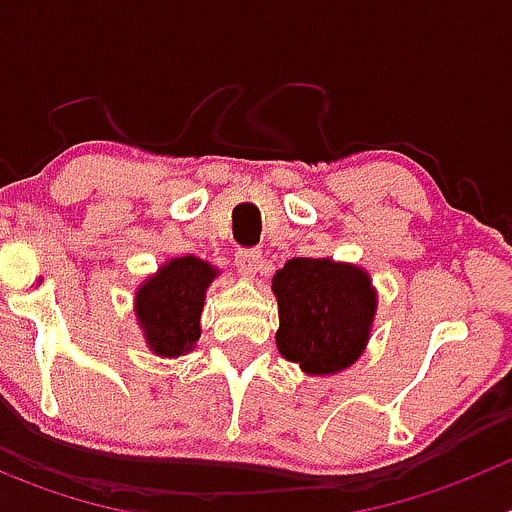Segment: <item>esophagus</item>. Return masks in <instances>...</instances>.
Masks as SVG:
<instances>
[{
    "instance_id": "obj_1",
    "label": "esophagus",
    "mask_w": 512,
    "mask_h": 512,
    "mask_svg": "<svg viewBox=\"0 0 512 512\" xmlns=\"http://www.w3.org/2000/svg\"><path fill=\"white\" fill-rule=\"evenodd\" d=\"M235 266L241 269V274H256L264 266V256L259 248H238L235 253Z\"/></svg>"
}]
</instances>
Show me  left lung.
Segmentation results:
<instances>
[{
    "label": "left lung",
    "instance_id": "1",
    "mask_svg": "<svg viewBox=\"0 0 512 512\" xmlns=\"http://www.w3.org/2000/svg\"><path fill=\"white\" fill-rule=\"evenodd\" d=\"M277 348L307 374L354 364L369 341L377 297L366 271L330 259H292L274 277Z\"/></svg>",
    "mask_w": 512,
    "mask_h": 512
}]
</instances>
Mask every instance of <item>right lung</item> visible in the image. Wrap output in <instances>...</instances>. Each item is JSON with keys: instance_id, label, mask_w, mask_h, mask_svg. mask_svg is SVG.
<instances>
[{"instance_id": "obj_1", "label": "right lung", "mask_w": 512, "mask_h": 512, "mask_svg": "<svg viewBox=\"0 0 512 512\" xmlns=\"http://www.w3.org/2000/svg\"><path fill=\"white\" fill-rule=\"evenodd\" d=\"M215 269L194 256L174 259L148 279L135 297V315L158 356H182L200 338L205 289Z\"/></svg>"}]
</instances>
